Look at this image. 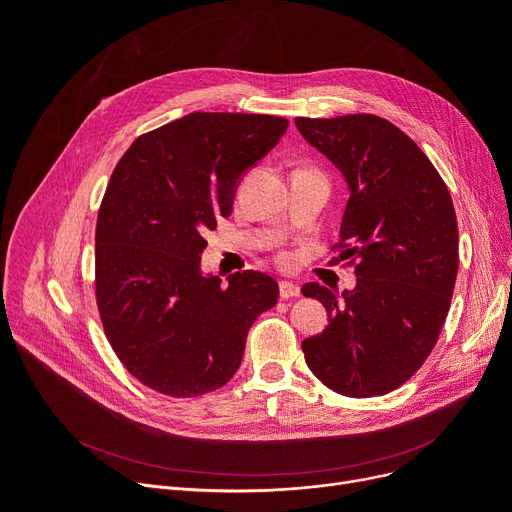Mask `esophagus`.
Returning <instances> with one entry per match:
<instances>
[{"label":"esophagus","mask_w":512,"mask_h":512,"mask_svg":"<svg viewBox=\"0 0 512 512\" xmlns=\"http://www.w3.org/2000/svg\"><path fill=\"white\" fill-rule=\"evenodd\" d=\"M299 294H301V286H299V284L288 282V280H282V282H280V297H282V299L299 297Z\"/></svg>","instance_id":"1"}]
</instances>
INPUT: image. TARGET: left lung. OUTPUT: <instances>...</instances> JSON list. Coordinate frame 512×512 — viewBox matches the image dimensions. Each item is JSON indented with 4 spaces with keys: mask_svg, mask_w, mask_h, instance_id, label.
<instances>
[{
    "mask_svg": "<svg viewBox=\"0 0 512 512\" xmlns=\"http://www.w3.org/2000/svg\"><path fill=\"white\" fill-rule=\"evenodd\" d=\"M348 186L340 249L357 286L317 282L326 330L303 340L309 369L330 390L367 398L405 384L438 342L459 272V226L432 161L392 122L371 116L294 120Z\"/></svg>",
    "mask_w": 512,
    "mask_h": 512,
    "instance_id": "left-lung-1",
    "label": "left lung"
}]
</instances>
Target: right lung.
Wrapping results in <instances>:
<instances>
[{
	"label": "right lung",
	"mask_w": 512,
	"mask_h": 512,
	"mask_svg": "<svg viewBox=\"0 0 512 512\" xmlns=\"http://www.w3.org/2000/svg\"><path fill=\"white\" fill-rule=\"evenodd\" d=\"M286 128L280 116L193 112L143 134L116 166L97 215V307L114 353L147 388L176 398L222 388L253 321L278 303L272 276L236 272L222 286L201 253Z\"/></svg>",
	"instance_id": "1"
}]
</instances>
